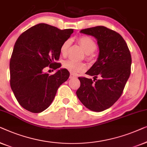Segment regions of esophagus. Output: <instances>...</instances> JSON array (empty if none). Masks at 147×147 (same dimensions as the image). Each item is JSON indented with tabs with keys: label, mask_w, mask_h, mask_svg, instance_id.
<instances>
[{
	"label": "esophagus",
	"mask_w": 147,
	"mask_h": 147,
	"mask_svg": "<svg viewBox=\"0 0 147 147\" xmlns=\"http://www.w3.org/2000/svg\"><path fill=\"white\" fill-rule=\"evenodd\" d=\"M76 74H74L73 73H71V74H70V76L69 78H76Z\"/></svg>",
	"instance_id": "1"
}]
</instances>
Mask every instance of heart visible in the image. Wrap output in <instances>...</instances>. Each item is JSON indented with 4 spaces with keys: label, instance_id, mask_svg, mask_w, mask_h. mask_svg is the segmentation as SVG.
Listing matches in <instances>:
<instances>
[{
    "label": "heart",
    "instance_id": "1",
    "mask_svg": "<svg viewBox=\"0 0 147 147\" xmlns=\"http://www.w3.org/2000/svg\"><path fill=\"white\" fill-rule=\"evenodd\" d=\"M78 42L83 47L85 53L88 55L93 53L96 49L97 45L96 42L92 37L89 36L83 35V36H80L78 38ZM71 39L68 38L64 41L63 44L61 45L60 51L63 56H65L67 54L68 51L71 45ZM63 67L71 73H77L84 71L86 69V65L85 63H82V62H76L73 60L68 59L63 63Z\"/></svg>",
    "mask_w": 147,
    "mask_h": 147
}]
</instances>
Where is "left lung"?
<instances>
[{
    "mask_svg": "<svg viewBox=\"0 0 147 147\" xmlns=\"http://www.w3.org/2000/svg\"><path fill=\"white\" fill-rule=\"evenodd\" d=\"M80 32L96 38L99 54L86 73L93 76L94 80L78 77L80 86L76 93L86 108L101 112L113 106L123 93L131 74V53L121 35L105 26L86 28Z\"/></svg>",
    "mask_w": 147,
    "mask_h": 147,
    "instance_id": "8db88e82",
    "label": "left lung"
}]
</instances>
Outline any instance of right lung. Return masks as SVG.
Returning <instances> with one entry per match:
<instances>
[{
    "mask_svg": "<svg viewBox=\"0 0 147 147\" xmlns=\"http://www.w3.org/2000/svg\"><path fill=\"white\" fill-rule=\"evenodd\" d=\"M73 29L60 30L45 23L34 25L16 40L10 61V84L20 106L33 113L42 112L52 103L58 88L70 73L62 69L53 74L44 73L49 67H61L57 63L61 45Z\"/></svg>",
    "mask_w": 147,
    "mask_h": 147,
    "instance_id": "add662e5",
    "label": "right lung"
}]
</instances>
